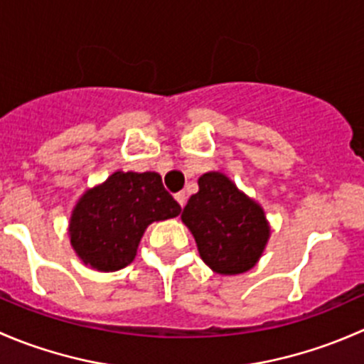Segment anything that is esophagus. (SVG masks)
<instances>
[{
    "label": "esophagus",
    "instance_id": "obj_1",
    "mask_svg": "<svg viewBox=\"0 0 364 364\" xmlns=\"http://www.w3.org/2000/svg\"><path fill=\"white\" fill-rule=\"evenodd\" d=\"M174 197H176V200H178L181 208L186 204V192H178Z\"/></svg>",
    "mask_w": 364,
    "mask_h": 364
}]
</instances>
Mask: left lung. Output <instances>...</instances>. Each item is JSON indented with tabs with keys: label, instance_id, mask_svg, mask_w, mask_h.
<instances>
[{
	"label": "left lung",
	"instance_id": "1",
	"mask_svg": "<svg viewBox=\"0 0 364 364\" xmlns=\"http://www.w3.org/2000/svg\"><path fill=\"white\" fill-rule=\"evenodd\" d=\"M183 223L196 237L200 259L218 274L252 269L269 240L264 209L222 172H205L188 199Z\"/></svg>",
	"mask_w": 364,
	"mask_h": 364
}]
</instances>
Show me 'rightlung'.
<instances>
[{"label":"right lung","mask_w":364,"mask_h":364,"mask_svg":"<svg viewBox=\"0 0 364 364\" xmlns=\"http://www.w3.org/2000/svg\"><path fill=\"white\" fill-rule=\"evenodd\" d=\"M179 213L181 205L164 188L160 174L116 171L102 185L86 190L75 204L70 243L86 266L117 271L135 259L149 223Z\"/></svg>","instance_id":"add662e5"}]
</instances>
